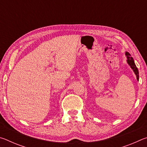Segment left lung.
Returning <instances> with one entry per match:
<instances>
[{
    "instance_id": "obj_1",
    "label": "left lung",
    "mask_w": 147,
    "mask_h": 147,
    "mask_svg": "<svg viewBox=\"0 0 147 147\" xmlns=\"http://www.w3.org/2000/svg\"><path fill=\"white\" fill-rule=\"evenodd\" d=\"M126 56L127 57V62L129 64V65L130 66V67L133 69V71L134 72V73L136 74V77H137V80H139V71L138 69L137 68V67L135 63H134V60L132 57H131L130 54L129 53H126Z\"/></svg>"
}]
</instances>
